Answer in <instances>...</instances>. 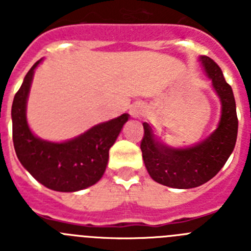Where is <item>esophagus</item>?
<instances>
[{
  "mask_svg": "<svg viewBox=\"0 0 251 251\" xmlns=\"http://www.w3.org/2000/svg\"><path fill=\"white\" fill-rule=\"evenodd\" d=\"M130 114H132L133 117H139V114H141V108H138V106H133L132 109H130Z\"/></svg>",
  "mask_w": 251,
  "mask_h": 251,
  "instance_id": "obj_1",
  "label": "esophagus"
}]
</instances>
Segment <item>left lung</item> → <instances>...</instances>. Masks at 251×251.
I'll use <instances>...</instances> for the list:
<instances>
[{
    "label": "left lung",
    "mask_w": 251,
    "mask_h": 251,
    "mask_svg": "<svg viewBox=\"0 0 251 251\" xmlns=\"http://www.w3.org/2000/svg\"><path fill=\"white\" fill-rule=\"evenodd\" d=\"M200 60L221 99L217 129L194 147L170 148L154 139L150 126L143 123L141 150L146 168L156 182L168 187L192 188L207 182L223 168L236 143L239 122L231 86L211 57L201 56Z\"/></svg>",
    "instance_id": "obj_1"
}]
</instances>
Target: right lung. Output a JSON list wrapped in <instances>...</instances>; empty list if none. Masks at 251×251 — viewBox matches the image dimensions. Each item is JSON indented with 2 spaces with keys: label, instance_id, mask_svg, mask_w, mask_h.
Here are the masks:
<instances>
[{
  "label": "right lung",
  "instance_id": "add662e5",
  "mask_svg": "<svg viewBox=\"0 0 251 251\" xmlns=\"http://www.w3.org/2000/svg\"><path fill=\"white\" fill-rule=\"evenodd\" d=\"M26 74L12 103V139L17 158L32 177L54 191L74 192L94 185L105 171L109 150L128 114L98 124L77 138L51 143L35 137L26 122V100L34 70Z\"/></svg>",
  "mask_w": 251,
  "mask_h": 251
}]
</instances>
